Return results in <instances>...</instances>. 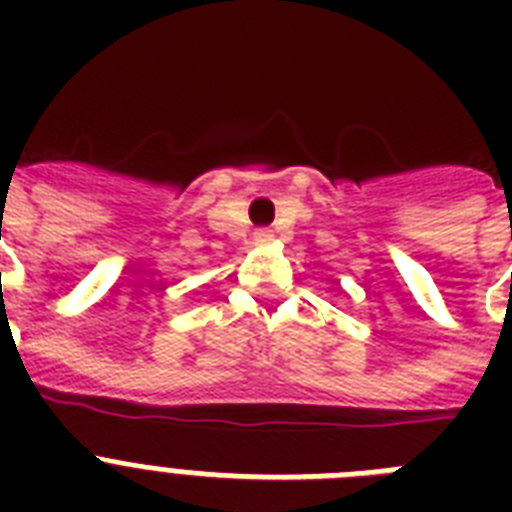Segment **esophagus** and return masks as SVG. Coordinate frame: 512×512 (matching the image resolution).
I'll use <instances>...</instances> for the list:
<instances>
[{
    "label": "esophagus",
    "mask_w": 512,
    "mask_h": 512,
    "mask_svg": "<svg viewBox=\"0 0 512 512\" xmlns=\"http://www.w3.org/2000/svg\"><path fill=\"white\" fill-rule=\"evenodd\" d=\"M255 241H260V244H268V241H273V233L268 231V228H257Z\"/></svg>",
    "instance_id": "obj_1"
}]
</instances>
